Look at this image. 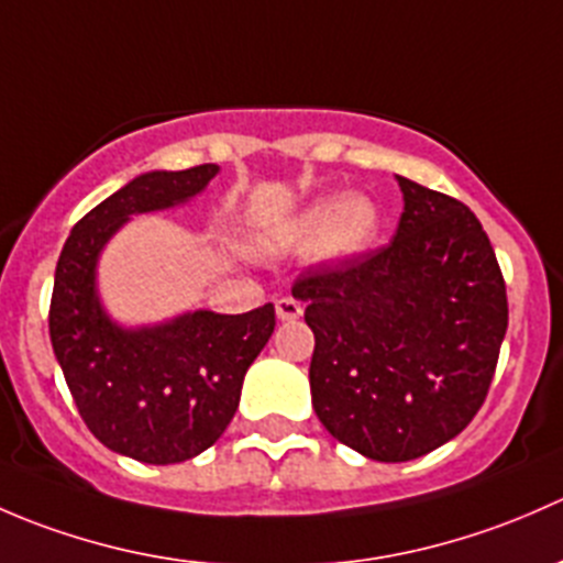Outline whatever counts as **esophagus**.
Masks as SVG:
<instances>
[{"label":"esophagus","instance_id":"34e87169","mask_svg":"<svg viewBox=\"0 0 563 563\" xmlns=\"http://www.w3.org/2000/svg\"><path fill=\"white\" fill-rule=\"evenodd\" d=\"M275 313L280 321H297V318L302 316V305H299L294 297H280L275 302Z\"/></svg>","mask_w":563,"mask_h":563}]
</instances>
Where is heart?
Here are the masks:
<instances>
[{
    "label": "heart",
    "mask_w": 563,
    "mask_h": 563,
    "mask_svg": "<svg viewBox=\"0 0 563 563\" xmlns=\"http://www.w3.org/2000/svg\"><path fill=\"white\" fill-rule=\"evenodd\" d=\"M299 240H318L327 258H343L365 250L378 234V207L367 196L323 198L297 220Z\"/></svg>",
    "instance_id": "1"
}]
</instances>
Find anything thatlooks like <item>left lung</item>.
Instances as JSON below:
<instances>
[{
	"label": "left lung",
	"instance_id": "left-lung-1",
	"mask_svg": "<svg viewBox=\"0 0 563 563\" xmlns=\"http://www.w3.org/2000/svg\"><path fill=\"white\" fill-rule=\"evenodd\" d=\"M387 247L294 283L316 334L310 395L323 428L378 463L422 457L474 419L507 334V286L457 198L397 176Z\"/></svg>",
	"mask_w": 563,
	"mask_h": 563
}]
</instances>
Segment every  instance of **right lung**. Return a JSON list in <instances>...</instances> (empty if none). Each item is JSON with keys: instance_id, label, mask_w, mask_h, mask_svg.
I'll list each match as a JSON object with an SVG mask.
<instances>
[{"instance_id": "add662e5", "label": "right lung", "mask_w": 563, "mask_h": 563, "mask_svg": "<svg viewBox=\"0 0 563 563\" xmlns=\"http://www.w3.org/2000/svg\"><path fill=\"white\" fill-rule=\"evenodd\" d=\"M218 172L207 163L135 176L78 220L56 261L48 332L78 413L100 444L150 465L201 455L223 435L247 367L275 332V308L122 327L100 302L98 261L133 214L187 203Z\"/></svg>"}]
</instances>
